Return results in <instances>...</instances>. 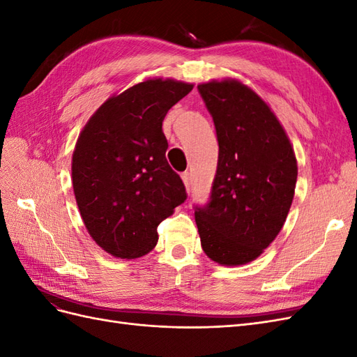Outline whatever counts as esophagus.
<instances>
[{"mask_svg":"<svg viewBox=\"0 0 357 357\" xmlns=\"http://www.w3.org/2000/svg\"><path fill=\"white\" fill-rule=\"evenodd\" d=\"M181 180H183V183H185V186H186V190L189 192L190 190V185H192V178H190V172H183L181 174Z\"/></svg>","mask_w":357,"mask_h":357,"instance_id":"34e87169","label":"esophagus"}]
</instances>
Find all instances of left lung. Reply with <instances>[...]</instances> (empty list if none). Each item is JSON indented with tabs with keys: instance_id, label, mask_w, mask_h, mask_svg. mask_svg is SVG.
Returning a JSON list of instances; mask_svg holds the SVG:
<instances>
[{
	"instance_id": "obj_1",
	"label": "left lung",
	"mask_w": 357,
	"mask_h": 357,
	"mask_svg": "<svg viewBox=\"0 0 357 357\" xmlns=\"http://www.w3.org/2000/svg\"><path fill=\"white\" fill-rule=\"evenodd\" d=\"M219 142L210 202L197 207L204 253L226 266L255 261L282 231L295 195L294 147L269 105L235 79L198 84Z\"/></svg>"
}]
</instances>
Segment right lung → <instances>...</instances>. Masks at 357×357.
<instances>
[{"instance_id":"obj_1","label":"right lung","mask_w":357,"mask_h":357,"mask_svg":"<svg viewBox=\"0 0 357 357\" xmlns=\"http://www.w3.org/2000/svg\"><path fill=\"white\" fill-rule=\"evenodd\" d=\"M192 89L174 79L137 83L110 96L77 138L71 162L75 202L92 240L114 257L147 255L158 243V225L188 198L167 162L162 122Z\"/></svg>"}]
</instances>
